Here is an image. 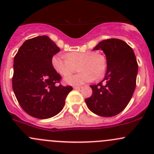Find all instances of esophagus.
I'll use <instances>...</instances> for the list:
<instances>
[{"label":"esophagus","mask_w":154,"mask_h":154,"mask_svg":"<svg viewBox=\"0 0 154 154\" xmlns=\"http://www.w3.org/2000/svg\"><path fill=\"white\" fill-rule=\"evenodd\" d=\"M82 88V87H74V89H75V90H80Z\"/></svg>","instance_id":"1"}]
</instances>
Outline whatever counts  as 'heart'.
<instances>
[{"instance_id": "obj_1", "label": "heart", "mask_w": 154, "mask_h": 154, "mask_svg": "<svg viewBox=\"0 0 154 154\" xmlns=\"http://www.w3.org/2000/svg\"><path fill=\"white\" fill-rule=\"evenodd\" d=\"M53 69L62 76H67L76 69L75 75L66 77L65 82L72 85H79L92 82L95 79L99 80L105 75L107 64L103 55L93 51L72 52L65 57L55 54L51 60Z\"/></svg>"}]
</instances>
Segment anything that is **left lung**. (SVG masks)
<instances>
[{"label":"left lung","instance_id":"8db88e82","mask_svg":"<svg viewBox=\"0 0 154 154\" xmlns=\"http://www.w3.org/2000/svg\"><path fill=\"white\" fill-rule=\"evenodd\" d=\"M106 55L107 72L102 82L90 85L93 94L85 99L87 106L96 115L111 117L127 107L136 88L138 64L133 49L122 40L101 41L93 49Z\"/></svg>","mask_w":154,"mask_h":154}]
</instances>
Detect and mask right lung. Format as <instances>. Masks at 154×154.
<instances>
[{
    "instance_id": "obj_1",
    "label": "right lung",
    "mask_w": 154,
    "mask_h": 154,
    "mask_svg": "<svg viewBox=\"0 0 154 154\" xmlns=\"http://www.w3.org/2000/svg\"><path fill=\"white\" fill-rule=\"evenodd\" d=\"M60 51L48 36L28 39L14 58L12 88L19 104L35 118L45 119L61 111L71 86L58 85L61 76L51 60Z\"/></svg>"
}]
</instances>
